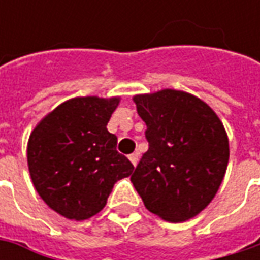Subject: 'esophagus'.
Wrapping results in <instances>:
<instances>
[{"label":"esophagus","mask_w":260,"mask_h":260,"mask_svg":"<svg viewBox=\"0 0 260 260\" xmlns=\"http://www.w3.org/2000/svg\"><path fill=\"white\" fill-rule=\"evenodd\" d=\"M128 159H130V162L136 166L137 164V160H139V153H132V155L128 156Z\"/></svg>","instance_id":"esophagus-1"}]
</instances>
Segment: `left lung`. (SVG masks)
Returning <instances> with one entry per match:
<instances>
[{
  "label": "left lung",
  "instance_id": "8db88e82",
  "mask_svg": "<svg viewBox=\"0 0 260 260\" xmlns=\"http://www.w3.org/2000/svg\"><path fill=\"white\" fill-rule=\"evenodd\" d=\"M149 150L132 175L145 207L166 221L200 214L214 198L229 164V137L203 100L176 89L133 96Z\"/></svg>",
  "mask_w": 260,
  "mask_h": 260
}]
</instances>
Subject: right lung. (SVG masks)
<instances>
[{"instance_id":"1","label":"right lung","mask_w":260,"mask_h":260,"mask_svg":"<svg viewBox=\"0 0 260 260\" xmlns=\"http://www.w3.org/2000/svg\"><path fill=\"white\" fill-rule=\"evenodd\" d=\"M120 96H76L45 115L27 143L37 194L57 214L82 221L98 214L117 181L135 166L107 130Z\"/></svg>"}]
</instances>
